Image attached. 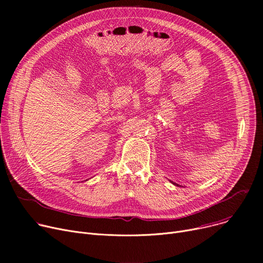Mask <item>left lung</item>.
<instances>
[{
  "label": "left lung",
  "mask_w": 263,
  "mask_h": 263,
  "mask_svg": "<svg viewBox=\"0 0 263 263\" xmlns=\"http://www.w3.org/2000/svg\"><path fill=\"white\" fill-rule=\"evenodd\" d=\"M172 183H173V184H175V185H178V184H177V183H174V182H173V181H172Z\"/></svg>",
  "instance_id": "8db88e82"
}]
</instances>
